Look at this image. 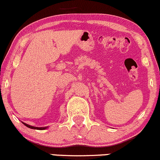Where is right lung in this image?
I'll list each match as a JSON object with an SVG mask.
<instances>
[{"label": "right lung", "instance_id": "right-lung-1", "mask_svg": "<svg viewBox=\"0 0 160 160\" xmlns=\"http://www.w3.org/2000/svg\"><path fill=\"white\" fill-rule=\"evenodd\" d=\"M22 123L25 125V126H27V127L30 128H33V129H38V130H43V129H46L47 127H34V126H30V125H28L26 123H25V122H22Z\"/></svg>", "mask_w": 160, "mask_h": 160}]
</instances>
